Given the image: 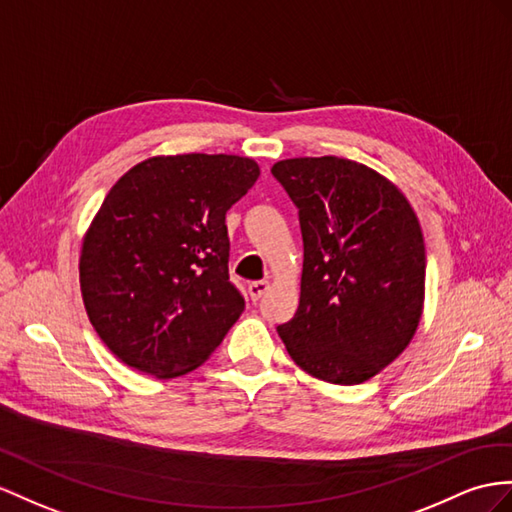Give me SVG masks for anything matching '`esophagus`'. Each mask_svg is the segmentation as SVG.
Wrapping results in <instances>:
<instances>
[{"mask_svg":"<svg viewBox=\"0 0 512 512\" xmlns=\"http://www.w3.org/2000/svg\"><path fill=\"white\" fill-rule=\"evenodd\" d=\"M268 287H270L268 281H253L251 285H248V296H251L253 303H257V300L268 292Z\"/></svg>","mask_w":512,"mask_h":512,"instance_id":"obj_1","label":"esophagus"}]
</instances>
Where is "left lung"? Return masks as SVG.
Instances as JSON below:
<instances>
[{"mask_svg":"<svg viewBox=\"0 0 512 512\" xmlns=\"http://www.w3.org/2000/svg\"><path fill=\"white\" fill-rule=\"evenodd\" d=\"M272 175L298 207L305 248L300 303L279 337L313 378L370 381L422 320L426 248L413 207L396 183L346 157H292Z\"/></svg>","mask_w":512,"mask_h":512,"instance_id":"8db88e82","label":"left lung"}]
</instances>
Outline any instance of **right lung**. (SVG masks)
<instances>
[{"label":"right lung","mask_w":512,"mask_h":512,"mask_svg":"<svg viewBox=\"0 0 512 512\" xmlns=\"http://www.w3.org/2000/svg\"><path fill=\"white\" fill-rule=\"evenodd\" d=\"M259 166L240 155H155L129 168L82 242L90 324L129 368L155 378L203 365L242 316L225 214Z\"/></svg>","instance_id":"obj_1"}]
</instances>
